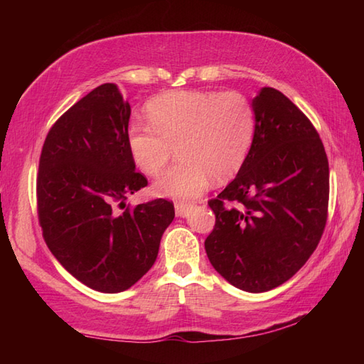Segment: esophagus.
Instances as JSON below:
<instances>
[{"label": "esophagus", "instance_id": "esophagus-1", "mask_svg": "<svg viewBox=\"0 0 364 364\" xmlns=\"http://www.w3.org/2000/svg\"><path fill=\"white\" fill-rule=\"evenodd\" d=\"M191 205L189 203H181V202H176L175 203V213L178 218H186L189 210H191Z\"/></svg>", "mask_w": 364, "mask_h": 364}]
</instances>
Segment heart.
Here are the masks:
<instances>
[{"instance_id":"b5f03b06","label":"heart","mask_w":364,"mask_h":364,"mask_svg":"<svg viewBox=\"0 0 364 364\" xmlns=\"http://www.w3.org/2000/svg\"><path fill=\"white\" fill-rule=\"evenodd\" d=\"M150 127L131 125L128 149L136 166L154 176L166 167L176 146V166L153 184L154 194L192 200L215 181L233 178L249 156L257 115L239 92L173 90L146 106Z\"/></svg>"}]
</instances>
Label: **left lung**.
I'll use <instances>...</instances> for the list:
<instances>
[{
    "instance_id": "obj_1",
    "label": "left lung",
    "mask_w": 364,
    "mask_h": 364,
    "mask_svg": "<svg viewBox=\"0 0 364 364\" xmlns=\"http://www.w3.org/2000/svg\"><path fill=\"white\" fill-rule=\"evenodd\" d=\"M252 105V149L235 180L208 202L215 225L205 250L228 283L266 292L288 282L321 241L328 159L313 123L280 90L262 87Z\"/></svg>"
}]
</instances>
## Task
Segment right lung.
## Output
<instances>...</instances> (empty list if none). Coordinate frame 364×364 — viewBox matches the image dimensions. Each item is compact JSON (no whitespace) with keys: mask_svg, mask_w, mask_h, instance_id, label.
<instances>
[{"mask_svg":"<svg viewBox=\"0 0 364 364\" xmlns=\"http://www.w3.org/2000/svg\"><path fill=\"white\" fill-rule=\"evenodd\" d=\"M129 115L119 87L102 84L54 123L38 162L37 210L46 245L76 280L107 294L149 272L175 218L164 198L115 213L146 186L128 149Z\"/></svg>","mask_w":364,"mask_h":364,"instance_id":"right-lung-1","label":"right lung"}]
</instances>
